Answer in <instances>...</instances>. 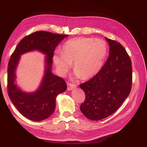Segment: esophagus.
<instances>
[{"label":"esophagus","instance_id":"1","mask_svg":"<svg viewBox=\"0 0 147 147\" xmlns=\"http://www.w3.org/2000/svg\"><path fill=\"white\" fill-rule=\"evenodd\" d=\"M76 88V85L74 84H72V83H69L68 84H67V90L69 91H70V90H72L74 88Z\"/></svg>","mask_w":147,"mask_h":147}]
</instances>
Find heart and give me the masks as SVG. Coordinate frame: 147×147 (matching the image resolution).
<instances>
[{
    "instance_id": "heart-1",
    "label": "heart",
    "mask_w": 147,
    "mask_h": 147,
    "mask_svg": "<svg viewBox=\"0 0 147 147\" xmlns=\"http://www.w3.org/2000/svg\"><path fill=\"white\" fill-rule=\"evenodd\" d=\"M63 53H56L53 59L61 75L73 63L77 77L88 80L99 72L107 55V45L101 39L80 37L70 39L63 47Z\"/></svg>"
}]
</instances>
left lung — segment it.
<instances>
[{"label":"left lung","instance_id":"8db88e82","mask_svg":"<svg viewBox=\"0 0 147 147\" xmlns=\"http://www.w3.org/2000/svg\"><path fill=\"white\" fill-rule=\"evenodd\" d=\"M110 54L99 72L80 84L85 94L80 105L82 113L97 121L112 115L128 97L132 86V63L125 49L117 41L105 37Z\"/></svg>","mask_w":147,"mask_h":147}]
</instances>
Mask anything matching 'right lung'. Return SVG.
<instances>
[{
  "label": "right lung",
  "mask_w": 147,
  "mask_h": 147,
  "mask_svg": "<svg viewBox=\"0 0 147 147\" xmlns=\"http://www.w3.org/2000/svg\"><path fill=\"white\" fill-rule=\"evenodd\" d=\"M68 35L37 31L24 37L12 53L8 65V94L20 113L35 121H42L54 112L56 98L67 89L63 78L52 74L53 57L56 47ZM38 50L45 54L46 70L38 90L28 93L21 90L15 83L16 69L20 57L25 52Z\"/></svg>",
  "instance_id": "add662e5"
}]
</instances>
